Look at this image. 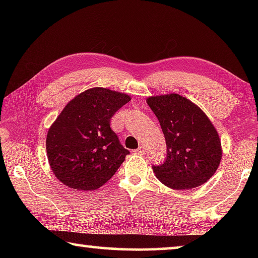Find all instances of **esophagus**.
<instances>
[{
    "label": "esophagus",
    "instance_id": "obj_1",
    "mask_svg": "<svg viewBox=\"0 0 258 258\" xmlns=\"http://www.w3.org/2000/svg\"><path fill=\"white\" fill-rule=\"evenodd\" d=\"M135 154L138 155H145L146 154V148L143 146H140L137 150H135Z\"/></svg>",
    "mask_w": 258,
    "mask_h": 258
}]
</instances>
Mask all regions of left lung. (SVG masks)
Masks as SVG:
<instances>
[{
  "instance_id": "1",
  "label": "left lung",
  "mask_w": 258,
  "mask_h": 258,
  "mask_svg": "<svg viewBox=\"0 0 258 258\" xmlns=\"http://www.w3.org/2000/svg\"><path fill=\"white\" fill-rule=\"evenodd\" d=\"M163 130L167 158L152 166L156 177L173 190H191L206 183L220 166L222 145L206 113L177 93L147 98Z\"/></svg>"
}]
</instances>
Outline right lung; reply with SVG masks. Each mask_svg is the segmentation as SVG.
I'll use <instances>...</instances> for the list:
<instances>
[{
    "instance_id": "add662e5",
    "label": "right lung",
    "mask_w": 258,
    "mask_h": 258,
    "mask_svg": "<svg viewBox=\"0 0 258 258\" xmlns=\"http://www.w3.org/2000/svg\"><path fill=\"white\" fill-rule=\"evenodd\" d=\"M130 100L126 93L92 87L66 104L46 135L47 159L60 182L92 191L113 176L130 152L110 128V119Z\"/></svg>"
}]
</instances>
